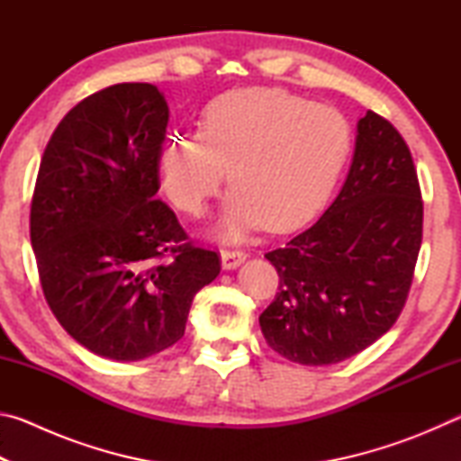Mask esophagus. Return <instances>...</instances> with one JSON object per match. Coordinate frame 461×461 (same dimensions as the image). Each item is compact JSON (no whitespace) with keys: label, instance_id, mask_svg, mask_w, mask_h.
Here are the masks:
<instances>
[{"label":"esophagus","instance_id":"34e87169","mask_svg":"<svg viewBox=\"0 0 461 461\" xmlns=\"http://www.w3.org/2000/svg\"><path fill=\"white\" fill-rule=\"evenodd\" d=\"M244 260H246V252H241V249H221V267L225 270L238 268Z\"/></svg>","mask_w":461,"mask_h":461}]
</instances>
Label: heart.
Listing matches in <instances>:
<instances>
[{
  "instance_id": "1",
  "label": "heart",
  "mask_w": 461,
  "mask_h": 461,
  "mask_svg": "<svg viewBox=\"0 0 461 461\" xmlns=\"http://www.w3.org/2000/svg\"><path fill=\"white\" fill-rule=\"evenodd\" d=\"M352 152V128L330 105L285 89H233L203 107L199 134L175 131L158 150L167 197L201 215L233 186L221 231L236 240L264 223L288 231L309 221L330 197Z\"/></svg>"
}]
</instances>
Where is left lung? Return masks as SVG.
<instances>
[{
	"label": "left lung",
	"instance_id": "1",
	"mask_svg": "<svg viewBox=\"0 0 461 461\" xmlns=\"http://www.w3.org/2000/svg\"><path fill=\"white\" fill-rule=\"evenodd\" d=\"M423 240V199L407 142L368 112L330 209L267 254L278 293L260 315L268 346L303 366L348 360L402 313Z\"/></svg>",
	"mask_w": 461,
	"mask_h": 461
}]
</instances>
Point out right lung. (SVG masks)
<instances>
[{"mask_svg":"<svg viewBox=\"0 0 461 461\" xmlns=\"http://www.w3.org/2000/svg\"><path fill=\"white\" fill-rule=\"evenodd\" d=\"M168 105L150 83L79 101L44 148L30 240L44 299L89 352L136 362L183 338L221 258L194 246L160 189Z\"/></svg>","mask_w":461,"mask_h":461,"instance_id":"right-lung-1","label":"right lung"}]
</instances>
